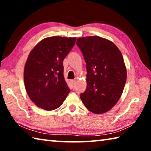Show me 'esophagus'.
<instances>
[{
  "instance_id": "34e87169",
  "label": "esophagus",
  "mask_w": 151,
  "mask_h": 151,
  "mask_svg": "<svg viewBox=\"0 0 151 151\" xmlns=\"http://www.w3.org/2000/svg\"><path fill=\"white\" fill-rule=\"evenodd\" d=\"M75 83H76V81L75 80H72V81H71V83H72L73 87H74V86H75Z\"/></svg>"
}]
</instances>
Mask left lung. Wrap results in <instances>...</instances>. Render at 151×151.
I'll return each instance as SVG.
<instances>
[{"instance_id": "left-lung-1", "label": "left lung", "mask_w": 151, "mask_h": 151, "mask_svg": "<svg viewBox=\"0 0 151 151\" xmlns=\"http://www.w3.org/2000/svg\"><path fill=\"white\" fill-rule=\"evenodd\" d=\"M86 63V89L80 95L89 111L103 114L121 98L127 81V68L122 53L113 42L98 36L78 38Z\"/></svg>"}]
</instances>
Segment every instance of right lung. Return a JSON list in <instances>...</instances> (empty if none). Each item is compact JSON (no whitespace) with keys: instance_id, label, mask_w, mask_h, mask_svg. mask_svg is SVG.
I'll list each match as a JSON object with an SVG mask.
<instances>
[{"instance_id":"add662e5","label":"right lung","mask_w":151,"mask_h":151,"mask_svg":"<svg viewBox=\"0 0 151 151\" xmlns=\"http://www.w3.org/2000/svg\"><path fill=\"white\" fill-rule=\"evenodd\" d=\"M76 37H50L30 51L24 68L27 93L33 103L45 111L62 105L70 88L64 77L63 60L76 42Z\"/></svg>"}]
</instances>
